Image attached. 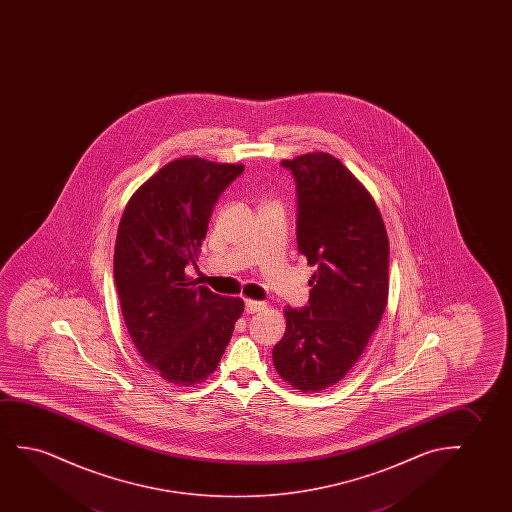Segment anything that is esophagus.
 I'll list each match as a JSON object with an SVG mask.
<instances>
[{
	"label": "esophagus",
	"mask_w": 512,
	"mask_h": 512,
	"mask_svg": "<svg viewBox=\"0 0 512 512\" xmlns=\"http://www.w3.org/2000/svg\"><path fill=\"white\" fill-rule=\"evenodd\" d=\"M262 309H266V302L260 301H252V299H246L245 301V311L248 315H253V313H259Z\"/></svg>",
	"instance_id": "obj_1"
}]
</instances>
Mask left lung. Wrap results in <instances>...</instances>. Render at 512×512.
<instances>
[{"label": "left lung", "instance_id": "obj_1", "mask_svg": "<svg viewBox=\"0 0 512 512\" xmlns=\"http://www.w3.org/2000/svg\"><path fill=\"white\" fill-rule=\"evenodd\" d=\"M297 190V246L316 271L308 306L285 308L276 371L301 392L346 376L378 329L388 301V236L371 194L325 152L281 161Z\"/></svg>", "mask_w": 512, "mask_h": 512}]
</instances>
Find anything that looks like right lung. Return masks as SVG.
<instances>
[{
	"label": "right lung",
	"mask_w": 512,
	"mask_h": 512,
	"mask_svg": "<svg viewBox=\"0 0 512 512\" xmlns=\"http://www.w3.org/2000/svg\"><path fill=\"white\" fill-rule=\"evenodd\" d=\"M243 169L176 159L134 192L120 220L113 276L124 322L150 369L176 386L201 383L217 369L245 308L243 299L185 276L218 197Z\"/></svg>",
	"instance_id": "add662e5"
}]
</instances>
